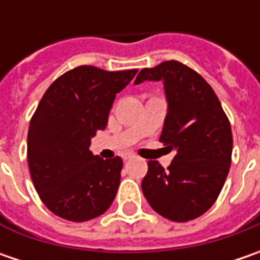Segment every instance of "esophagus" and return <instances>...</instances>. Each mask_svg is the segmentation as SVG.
I'll return each mask as SVG.
<instances>
[{
    "mask_svg": "<svg viewBox=\"0 0 260 260\" xmlns=\"http://www.w3.org/2000/svg\"><path fill=\"white\" fill-rule=\"evenodd\" d=\"M121 157H123L124 160H128V159H133V157H135V155H133V153H128V152H127V153H123V156H121Z\"/></svg>",
    "mask_w": 260,
    "mask_h": 260,
    "instance_id": "esophagus-1",
    "label": "esophagus"
}]
</instances>
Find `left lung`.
<instances>
[{
  "label": "left lung",
  "mask_w": 260,
  "mask_h": 260,
  "mask_svg": "<svg viewBox=\"0 0 260 260\" xmlns=\"http://www.w3.org/2000/svg\"><path fill=\"white\" fill-rule=\"evenodd\" d=\"M143 81L164 82L168 114L159 142L175 157L168 169L149 160L142 189L157 214L185 223L210 210L224 185L233 150L230 121L213 88L181 62L145 68L135 84Z\"/></svg>",
  "instance_id": "obj_1"
}]
</instances>
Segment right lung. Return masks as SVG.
I'll use <instances>...</instances> for the list:
<instances>
[{"label":"right lung","mask_w":260,"mask_h":260,"mask_svg":"<svg viewBox=\"0 0 260 260\" xmlns=\"http://www.w3.org/2000/svg\"><path fill=\"white\" fill-rule=\"evenodd\" d=\"M136 72L78 66L59 76L42 96L30 120L27 159L37 194L57 217L88 221L113 204L123 160L94 156L89 145L105 128L115 94Z\"/></svg>","instance_id":"obj_1"}]
</instances>
